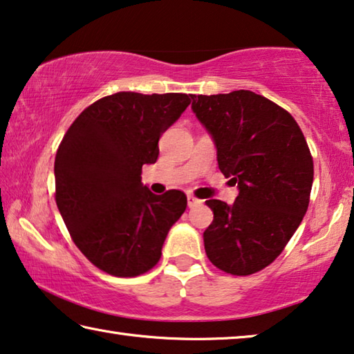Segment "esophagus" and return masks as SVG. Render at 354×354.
Wrapping results in <instances>:
<instances>
[{
  "instance_id": "34e87169",
  "label": "esophagus",
  "mask_w": 354,
  "mask_h": 354,
  "mask_svg": "<svg viewBox=\"0 0 354 354\" xmlns=\"http://www.w3.org/2000/svg\"><path fill=\"white\" fill-rule=\"evenodd\" d=\"M188 207H196V205H199L201 203H203V201L201 199H198V198H194L193 194H188Z\"/></svg>"
}]
</instances>
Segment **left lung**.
<instances>
[{
    "mask_svg": "<svg viewBox=\"0 0 354 354\" xmlns=\"http://www.w3.org/2000/svg\"><path fill=\"white\" fill-rule=\"evenodd\" d=\"M192 100L220 171L239 188L231 205L205 201L214 212L205 253L227 274H254L283 252L307 212L313 183L307 140L291 113L250 90Z\"/></svg>",
    "mask_w": 354,
    "mask_h": 354,
    "instance_id": "left-lung-1",
    "label": "left lung"
}]
</instances>
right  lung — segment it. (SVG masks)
Segmentation results:
<instances>
[{"label": "right lung", "mask_w": 354, "mask_h": 354, "mask_svg": "<svg viewBox=\"0 0 354 354\" xmlns=\"http://www.w3.org/2000/svg\"><path fill=\"white\" fill-rule=\"evenodd\" d=\"M193 95L104 96L71 124L55 156V201L77 248L115 277L150 270L187 209L178 189L153 194L140 182L158 160V140Z\"/></svg>", "instance_id": "add662e5"}]
</instances>
